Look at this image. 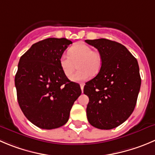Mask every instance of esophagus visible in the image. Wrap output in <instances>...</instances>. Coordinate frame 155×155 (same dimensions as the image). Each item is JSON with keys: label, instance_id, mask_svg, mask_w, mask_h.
I'll return each instance as SVG.
<instances>
[{"label": "esophagus", "instance_id": "esophagus-1", "mask_svg": "<svg viewBox=\"0 0 155 155\" xmlns=\"http://www.w3.org/2000/svg\"><path fill=\"white\" fill-rule=\"evenodd\" d=\"M80 86H81V89L82 93H83V91H84V84L81 83V84H80Z\"/></svg>", "mask_w": 155, "mask_h": 155}]
</instances>
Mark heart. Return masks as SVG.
<instances>
[{
    "label": "heart",
    "mask_w": 155,
    "mask_h": 155,
    "mask_svg": "<svg viewBox=\"0 0 155 155\" xmlns=\"http://www.w3.org/2000/svg\"><path fill=\"white\" fill-rule=\"evenodd\" d=\"M59 64L64 74L69 77L77 64L79 70L71 76L72 81L80 82L88 80L91 74L96 75L101 71L103 64L102 55L97 50H92L90 45L78 42L68 49V54H62Z\"/></svg>",
    "instance_id": "1"
}]
</instances>
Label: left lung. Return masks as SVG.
<instances>
[{"mask_svg": "<svg viewBox=\"0 0 155 155\" xmlns=\"http://www.w3.org/2000/svg\"><path fill=\"white\" fill-rule=\"evenodd\" d=\"M85 42L97 48L103 58L101 71L85 84L89 97L87 116L91 126L112 129L133 112L141 87L138 61L123 45L107 39Z\"/></svg>", "mask_w": 155, "mask_h": 155, "instance_id": "1", "label": "left lung"}]
</instances>
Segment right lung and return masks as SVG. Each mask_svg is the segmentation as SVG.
Returning a JSON list of instances; mask_svg holds the SVG:
<instances>
[{
  "instance_id": "1",
  "label": "right lung",
  "mask_w": 155,
  "mask_h": 155,
  "mask_svg": "<svg viewBox=\"0 0 155 155\" xmlns=\"http://www.w3.org/2000/svg\"><path fill=\"white\" fill-rule=\"evenodd\" d=\"M70 44L65 38H48L33 44L19 61L15 75L19 106L28 120L40 129L64 126L81 94L80 85L68 80L59 64Z\"/></svg>"
}]
</instances>
